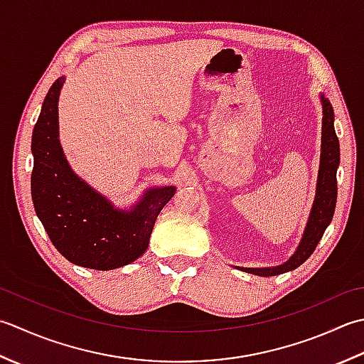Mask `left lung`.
<instances>
[{
	"mask_svg": "<svg viewBox=\"0 0 364 364\" xmlns=\"http://www.w3.org/2000/svg\"><path fill=\"white\" fill-rule=\"evenodd\" d=\"M322 103V144H321V163H318L316 196L311 207L305 231L300 239L299 247L286 262L275 267H235L242 272L253 273L257 277H275L281 273L291 272L301 265L313 255L317 243L321 242L325 229L331 223L335 213L338 183L336 171L339 166V141L335 132V113L330 100L323 94L318 95Z\"/></svg>",
	"mask_w": 364,
	"mask_h": 364,
	"instance_id": "obj_1",
	"label": "left lung"
}]
</instances>
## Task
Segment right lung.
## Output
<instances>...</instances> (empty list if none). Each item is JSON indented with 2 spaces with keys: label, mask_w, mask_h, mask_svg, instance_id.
<instances>
[{
  "label": "right lung",
  "mask_w": 364,
  "mask_h": 364,
  "mask_svg": "<svg viewBox=\"0 0 364 364\" xmlns=\"http://www.w3.org/2000/svg\"><path fill=\"white\" fill-rule=\"evenodd\" d=\"M59 77L42 103L31 152V195L36 215L51 243L68 261L92 270H113L136 261L149 247L160 210L174 196V185L151 187L121 209L73 171L59 141Z\"/></svg>",
  "instance_id": "right-lung-1"
}]
</instances>
